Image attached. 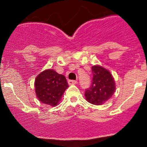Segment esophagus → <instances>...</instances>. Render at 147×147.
<instances>
[{"label":"esophagus","instance_id":"obj_1","mask_svg":"<svg viewBox=\"0 0 147 147\" xmlns=\"http://www.w3.org/2000/svg\"><path fill=\"white\" fill-rule=\"evenodd\" d=\"M69 84H76L78 83V81L76 80H69L68 81Z\"/></svg>","mask_w":147,"mask_h":147}]
</instances>
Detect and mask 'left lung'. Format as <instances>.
<instances>
[{"mask_svg":"<svg viewBox=\"0 0 147 147\" xmlns=\"http://www.w3.org/2000/svg\"><path fill=\"white\" fill-rule=\"evenodd\" d=\"M92 82L85 90L86 100L95 105H102L112 97L116 90L115 81L108 69L100 65L92 67Z\"/></svg>","mask_w":147,"mask_h":147,"instance_id":"8db88e82","label":"left lung"}]
</instances>
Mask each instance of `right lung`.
<instances>
[{
	"instance_id": "1",
	"label": "right lung",
	"mask_w": 147,
	"mask_h": 147,
	"mask_svg": "<svg viewBox=\"0 0 147 147\" xmlns=\"http://www.w3.org/2000/svg\"><path fill=\"white\" fill-rule=\"evenodd\" d=\"M68 87L64 75L52 69L42 71L35 80L36 97L40 102L52 107L58 105Z\"/></svg>"
}]
</instances>
